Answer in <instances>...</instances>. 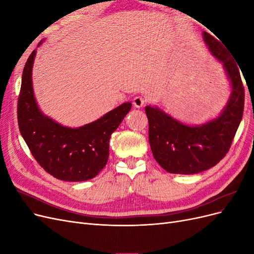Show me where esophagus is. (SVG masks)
<instances>
[{"label":"esophagus","mask_w":254,"mask_h":254,"mask_svg":"<svg viewBox=\"0 0 254 254\" xmlns=\"http://www.w3.org/2000/svg\"><path fill=\"white\" fill-rule=\"evenodd\" d=\"M145 105V99L142 96H135L133 98V106L135 108H141Z\"/></svg>","instance_id":"1"}]
</instances>
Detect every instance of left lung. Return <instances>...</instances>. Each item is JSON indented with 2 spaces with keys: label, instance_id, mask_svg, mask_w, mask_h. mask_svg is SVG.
Returning <instances> with one entry per match:
<instances>
[{
  "label": "left lung",
  "instance_id": "1",
  "mask_svg": "<svg viewBox=\"0 0 254 254\" xmlns=\"http://www.w3.org/2000/svg\"><path fill=\"white\" fill-rule=\"evenodd\" d=\"M203 40L231 83V95L219 117L203 125L189 126L157 107H145L153 158L171 174H197L216 165L231 147L243 118L245 91L240 65L211 34L203 32Z\"/></svg>",
  "mask_w": 254,
  "mask_h": 254
}]
</instances>
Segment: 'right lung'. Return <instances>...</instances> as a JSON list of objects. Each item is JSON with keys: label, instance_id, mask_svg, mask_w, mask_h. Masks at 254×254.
Masks as SVG:
<instances>
[{"label": "right lung", "instance_id": "obj_1", "mask_svg": "<svg viewBox=\"0 0 254 254\" xmlns=\"http://www.w3.org/2000/svg\"><path fill=\"white\" fill-rule=\"evenodd\" d=\"M35 56L36 50L23 70L18 101V124L23 139L37 162L55 178L70 182L94 178L107 164L110 136L131 109V103L122 104L78 128L60 125L37 105L32 82Z\"/></svg>", "mask_w": 254, "mask_h": 254}]
</instances>
